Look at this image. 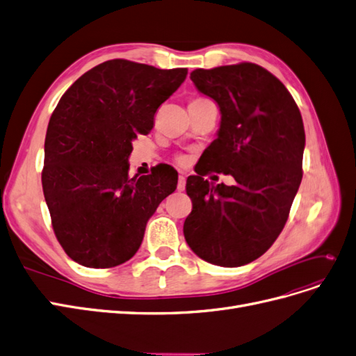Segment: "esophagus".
<instances>
[{
  "label": "esophagus",
  "mask_w": 356,
  "mask_h": 356,
  "mask_svg": "<svg viewBox=\"0 0 356 356\" xmlns=\"http://www.w3.org/2000/svg\"><path fill=\"white\" fill-rule=\"evenodd\" d=\"M178 191H182L186 188V175H179L178 177Z\"/></svg>",
  "instance_id": "1"
}]
</instances>
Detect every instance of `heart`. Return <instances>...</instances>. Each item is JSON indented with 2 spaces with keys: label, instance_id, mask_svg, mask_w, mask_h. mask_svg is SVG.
Masks as SVG:
<instances>
[{
  "label": "heart",
  "instance_id": "1",
  "mask_svg": "<svg viewBox=\"0 0 356 356\" xmlns=\"http://www.w3.org/2000/svg\"><path fill=\"white\" fill-rule=\"evenodd\" d=\"M204 99H207V98H195V99H193L191 102H196V101H204ZM177 161H178V163H181V165H184L186 161H187V159H186L184 156H178V157H177Z\"/></svg>",
  "mask_w": 356,
  "mask_h": 356
}]
</instances>
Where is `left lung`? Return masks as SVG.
Wrapping results in <instances>:
<instances>
[{"label": "left lung", "instance_id": "1", "mask_svg": "<svg viewBox=\"0 0 356 356\" xmlns=\"http://www.w3.org/2000/svg\"><path fill=\"white\" fill-rule=\"evenodd\" d=\"M190 79L218 104L221 124L207 168L187 178L184 238L202 260L239 267L261 257L288 220L303 178V120L282 81L257 63L199 68ZM212 170L236 182L213 186L201 178Z\"/></svg>", "mask_w": 356, "mask_h": 356}]
</instances>
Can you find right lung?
Here are the masks:
<instances>
[{
  "label": "right lung",
  "mask_w": 356,
  "mask_h": 356,
  "mask_svg": "<svg viewBox=\"0 0 356 356\" xmlns=\"http://www.w3.org/2000/svg\"><path fill=\"white\" fill-rule=\"evenodd\" d=\"M186 77L187 68L113 59L62 95L47 126L41 182L53 232L75 263L108 268L131 260L148 218L175 191L174 169L159 165L129 178L127 159Z\"/></svg>",
  "instance_id": "obj_1"
}]
</instances>
